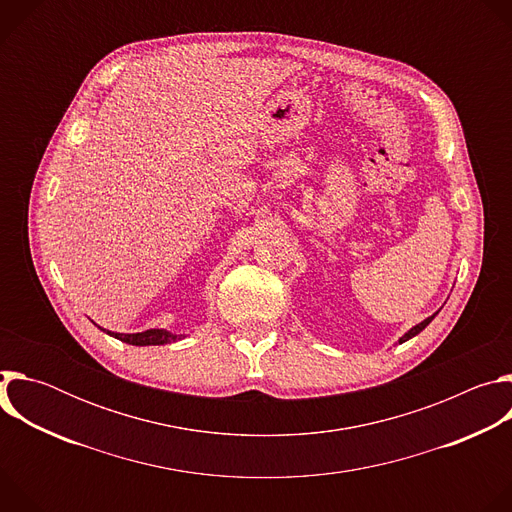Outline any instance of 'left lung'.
I'll return each mask as SVG.
<instances>
[{"label":"left lung","instance_id":"obj_1","mask_svg":"<svg viewBox=\"0 0 512 512\" xmlns=\"http://www.w3.org/2000/svg\"><path fill=\"white\" fill-rule=\"evenodd\" d=\"M435 316H437V312H435V314H431V316H429V318H425V320H423V322H419V324H415V326H413V328H409V330H407V332H405V334H403V336H401V338H399V344H403V342H407V340H409V338H413V336H417V334H419V332H421V330H423V328H425V326H427V324H429V322H431V320H433V318H435Z\"/></svg>","mask_w":512,"mask_h":512}]
</instances>
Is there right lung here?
<instances>
[{
  "label": "right lung",
  "mask_w": 512,
  "mask_h": 512,
  "mask_svg": "<svg viewBox=\"0 0 512 512\" xmlns=\"http://www.w3.org/2000/svg\"><path fill=\"white\" fill-rule=\"evenodd\" d=\"M101 328V326H99ZM103 332H107L109 336L121 340V342H127V344H133V346H160V344H170V342H176V340H182L186 334H176V332H170L166 328H150V330H143V332H135V334H119V332H111V330H105L101 328Z\"/></svg>",
  "instance_id": "add662e5"
}]
</instances>
